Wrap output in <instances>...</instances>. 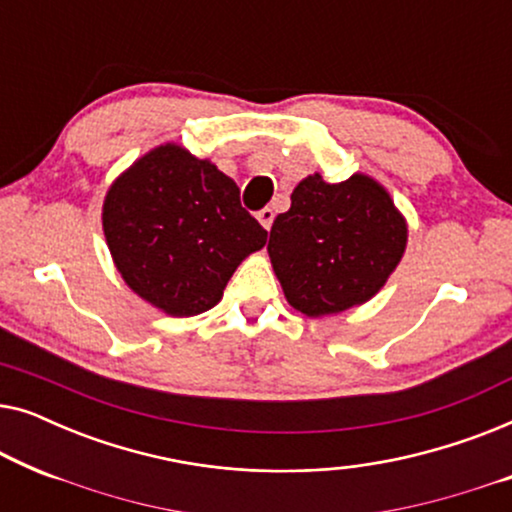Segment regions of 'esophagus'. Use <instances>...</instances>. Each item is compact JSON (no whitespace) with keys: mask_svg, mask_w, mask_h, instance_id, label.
Segmentation results:
<instances>
[{"mask_svg":"<svg viewBox=\"0 0 512 512\" xmlns=\"http://www.w3.org/2000/svg\"><path fill=\"white\" fill-rule=\"evenodd\" d=\"M256 219H258V223H261V226H263L265 230H270L272 219H275V212H272L270 207H265V209H261V212L256 214Z\"/></svg>","mask_w":512,"mask_h":512,"instance_id":"1","label":"esophagus"}]
</instances>
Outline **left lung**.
<instances>
[{"label":"left lung","mask_w":512,"mask_h":512,"mask_svg":"<svg viewBox=\"0 0 512 512\" xmlns=\"http://www.w3.org/2000/svg\"><path fill=\"white\" fill-rule=\"evenodd\" d=\"M408 247V221L387 188L354 172L328 184L307 174L272 223L268 254L284 298L310 319L375 298Z\"/></svg>","instance_id":"left-lung-1"}]
</instances>
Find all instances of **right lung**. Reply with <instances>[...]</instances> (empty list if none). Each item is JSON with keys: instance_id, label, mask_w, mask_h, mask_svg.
Segmentation results:
<instances>
[{"instance_id": "1", "label": "right lung", "mask_w": 512, "mask_h": 512, "mask_svg": "<svg viewBox=\"0 0 512 512\" xmlns=\"http://www.w3.org/2000/svg\"><path fill=\"white\" fill-rule=\"evenodd\" d=\"M102 230L123 282L167 317L212 310L268 240L235 181L177 142L153 146L111 181Z\"/></svg>"}]
</instances>
